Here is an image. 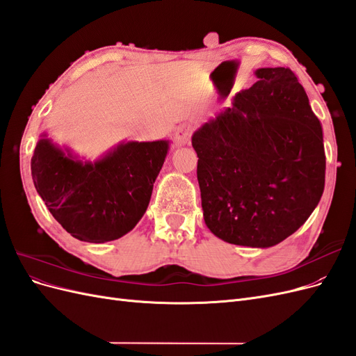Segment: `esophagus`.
<instances>
[{"label": "esophagus", "mask_w": 356, "mask_h": 356, "mask_svg": "<svg viewBox=\"0 0 356 356\" xmlns=\"http://www.w3.org/2000/svg\"><path fill=\"white\" fill-rule=\"evenodd\" d=\"M193 132V127L190 124H179L175 129V135H174V143L177 147L186 145L190 143V136Z\"/></svg>", "instance_id": "1"}]
</instances>
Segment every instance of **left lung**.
<instances>
[{
    "label": "left lung",
    "mask_w": 356,
    "mask_h": 356,
    "mask_svg": "<svg viewBox=\"0 0 356 356\" xmlns=\"http://www.w3.org/2000/svg\"><path fill=\"white\" fill-rule=\"evenodd\" d=\"M258 81L191 136L207 227L224 242L270 248L306 222L325 186L322 124L284 68Z\"/></svg>",
    "instance_id": "1"
}]
</instances>
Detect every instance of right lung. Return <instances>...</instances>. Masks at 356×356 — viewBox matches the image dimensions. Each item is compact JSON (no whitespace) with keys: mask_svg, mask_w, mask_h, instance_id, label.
Returning a JSON list of instances; mask_svg holds the SVG:
<instances>
[{"mask_svg":"<svg viewBox=\"0 0 356 356\" xmlns=\"http://www.w3.org/2000/svg\"><path fill=\"white\" fill-rule=\"evenodd\" d=\"M169 139L120 141L96 160L40 135L31 175L55 220L75 239L104 243L131 232L145 213Z\"/></svg>","mask_w":356,"mask_h":356,"instance_id":"right-lung-1","label":"right lung"}]
</instances>
